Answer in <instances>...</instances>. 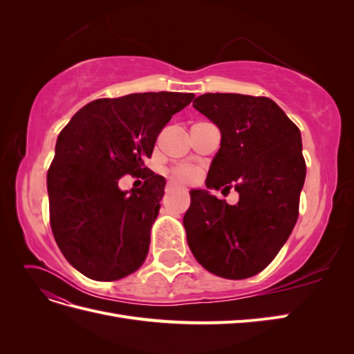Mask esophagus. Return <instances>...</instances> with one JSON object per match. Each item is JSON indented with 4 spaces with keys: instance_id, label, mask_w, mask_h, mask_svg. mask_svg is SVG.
<instances>
[{
    "instance_id": "34e87169",
    "label": "esophagus",
    "mask_w": 354,
    "mask_h": 354,
    "mask_svg": "<svg viewBox=\"0 0 354 354\" xmlns=\"http://www.w3.org/2000/svg\"><path fill=\"white\" fill-rule=\"evenodd\" d=\"M176 186L173 185V183H167V186H165V192L167 194H173V192H176Z\"/></svg>"
}]
</instances>
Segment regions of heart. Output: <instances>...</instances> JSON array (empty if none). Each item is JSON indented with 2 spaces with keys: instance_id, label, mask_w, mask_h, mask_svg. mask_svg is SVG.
Returning <instances> with one entry per match:
<instances>
[{
  "instance_id": "1",
  "label": "heart",
  "mask_w": 354,
  "mask_h": 354,
  "mask_svg": "<svg viewBox=\"0 0 354 354\" xmlns=\"http://www.w3.org/2000/svg\"><path fill=\"white\" fill-rule=\"evenodd\" d=\"M168 176L177 183H194L198 178V171L192 167H176L168 171Z\"/></svg>"
}]
</instances>
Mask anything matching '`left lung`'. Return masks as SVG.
<instances>
[{
	"label": "left lung",
	"mask_w": 354,
	"mask_h": 354,
	"mask_svg": "<svg viewBox=\"0 0 354 354\" xmlns=\"http://www.w3.org/2000/svg\"><path fill=\"white\" fill-rule=\"evenodd\" d=\"M194 108L221 131L207 186L239 194L236 205L192 190L183 224L196 261L226 279L264 270L291 234L306 180L301 134L272 99L205 93Z\"/></svg>",
	"instance_id": "8db88e82"
}]
</instances>
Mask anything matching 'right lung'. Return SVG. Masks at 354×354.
<instances>
[{
  "mask_svg": "<svg viewBox=\"0 0 354 354\" xmlns=\"http://www.w3.org/2000/svg\"><path fill=\"white\" fill-rule=\"evenodd\" d=\"M194 93H134L97 99L72 116L57 137L47 173L50 224L65 259L94 281H118L146 260L164 178L145 167L156 138ZM127 174L145 183L117 187Z\"/></svg>",
  "mask_w": 354,
  "mask_h": 354,
  "instance_id": "right-lung-1",
  "label": "right lung"
}]
</instances>
